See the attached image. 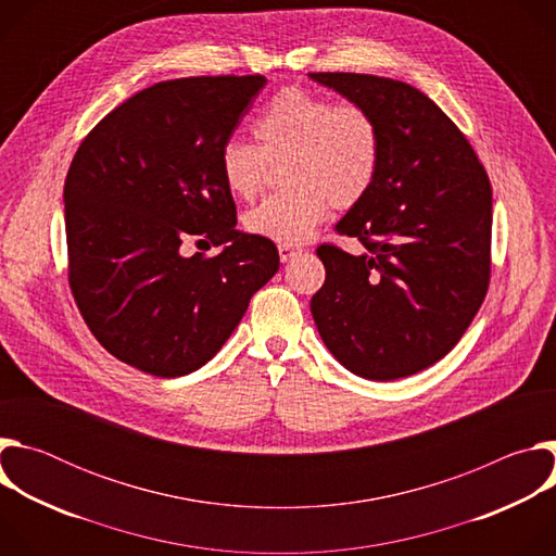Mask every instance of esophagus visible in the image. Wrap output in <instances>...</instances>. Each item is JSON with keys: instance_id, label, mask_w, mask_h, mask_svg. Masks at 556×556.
I'll return each mask as SVG.
<instances>
[{"instance_id": "34e87169", "label": "esophagus", "mask_w": 556, "mask_h": 556, "mask_svg": "<svg viewBox=\"0 0 556 556\" xmlns=\"http://www.w3.org/2000/svg\"><path fill=\"white\" fill-rule=\"evenodd\" d=\"M296 255H301V249L288 247V244H281V247H279V260H281V262H290V260L296 257Z\"/></svg>"}]
</instances>
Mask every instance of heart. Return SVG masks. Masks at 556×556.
Returning <instances> with one entry per match:
<instances>
[{
    "label": "heart",
    "instance_id": "1",
    "mask_svg": "<svg viewBox=\"0 0 556 556\" xmlns=\"http://www.w3.org/2000/svg\"><path fill=\"white\" fill-rule=\"evenodd\" d=\"M253 134L257 147L240 138L219 147V176L230 195L253 200L268 165L288 161L290 191L264 200L244 217L249 232L277 244H303L332 206L363 202L380 172L382 129L361 103H334L290 86L270 99Z\"/></svg>",
    "mask_w": 556,
    "mask_h": 556
}]
</instances>
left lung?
<instances>
[{
	"mask_svg": "<svg viewBox=\"0 0 556 556\" xmlns=\"http://www.w3.org/2000/svg\"><path fill=\"white\" fill-rule=\"evenodd\" d=\"M382 129L371 191L337 224L363 255L321 244L326 283L309 301L316 330L352 374L395 380L444 358L478 314L491 279L493 191L455 123L420 90L354 72H309Z\"/></svg>",
	"mask_w": 556,
	"mask_h": 556,
	"instance_id": "obj_1",
	"label": "left lung"
}]
</instances>
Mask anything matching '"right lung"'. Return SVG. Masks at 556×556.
Wrapping results in <instances>:
<instances>
[{"label": "right lung", "mask_w": 556, "mask_h": 556, "mask_svg": "<svg viewBox=\"0 0 556 556\" xmlns=\"http://www.w3.org/2000/svg\"><path fill=\"white\" fill-rule=\"evenodd\" d=\"M266 76L155 84L110 112L76 149L63 187L67 279L97 341L161 378L208 363L279 270L277 247L235 228L219 176ZM187 241L222 245L189 258Z\"/></svg>", "instance_id": "add662e5"}]
</instances>
